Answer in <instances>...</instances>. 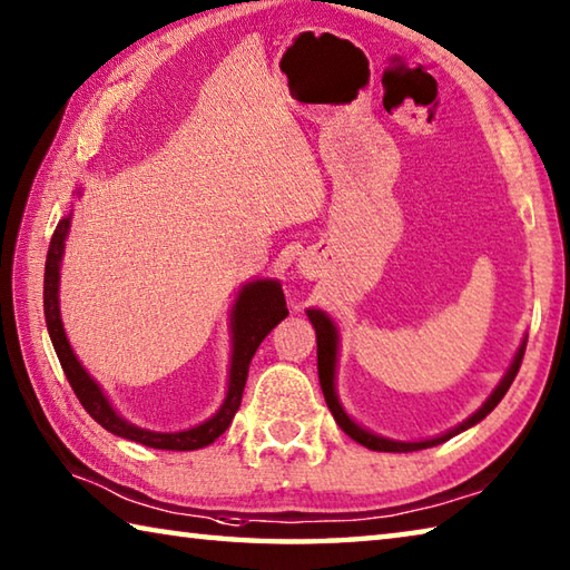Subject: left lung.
<instances>
[{"mask_svg": "<svg viewBox=\"0 0 570 570\" xmlns=\"http://www.w3.org/2000/svg\"><path fill=\"white\" fill-rule=\"evenodd\" d=\"M308 318H312V324L316 328V361H318V381H321V391H324V399H326V406L331 409V413H334L336 423L341 426V431L348 433L351 439H354L356 443H361V446H366L371 451H393V453H403V451H419V449H431V446H439V443L449 441L456 436V433L471 429L473 423H479L481 419L489 416V413L499 406V401L505 396V391L511 389L515 374H519L521 368V361H523V351L525 346L519 348V354H515L511 368L505 371V376L499 386H495V391L489 396V401L483 403V406L473 413V416L469 421H463L461 426H456L449 433H443V436H436L431 441H416V443H403V441H389V439H381V436H374V433L364 431L361 426H356L354 421H351L344 409H341V403L336 399V391H334V371H336V328L334 324H331L328 316H324L321 312H308Z\"/></svg>", "mask_w": 570, "mask_h": 570, "instance_id": "8db88e82", "label": "left lung"}]
</instances>
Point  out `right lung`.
<instances>
[{
    "mask_svg": "<svg viewBox=\"0 0 570 570\" xmlns=\"http://www.w3.org/2000/svg\"><path fill=\"white\" fill-rule=\"evenodd\" d=\"M69 219L71 216H65L57 224L55 234H51L49 242V254H47V266H45V318H47V328H49V338L55 344L57 358L61 368H65L69 386L75 389L77 399L81 406L87 409V413L95 419L99 426H105L107 431L117 433L121 439L137 441L141 446L149 449H164V451H194L202 446H209L212 441H216L222 433L229 429V423L234 419V413L242 406V393L246 376H249V364L252 356L256 354V348L262 341L266 338L268 331H272L278 321L286 318V302H284V292L276 282H254L249 286L242 288L239 298H236L234 306V354H232V368H229V391H226V399L222 403L219 413L214 419L204 421L202 426H194L189 431H179V433H157V431H147L134 426V423L124 421L117 411L109 406V401L101 389L91 381L85 368L71 351L69 341L65 336V326H61L59 318V264H61V254H65V239L69 232Z\"/></svg>",
    "mask_w": 570,
    "mask_h": 570,
    "instance_id": "obj_1",
    "label": "right lung"
}]
</instances>
